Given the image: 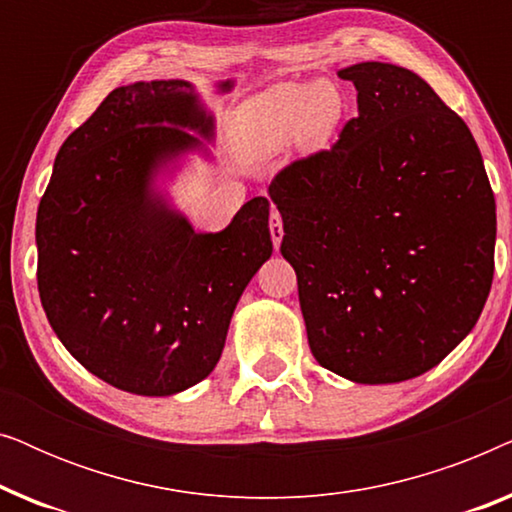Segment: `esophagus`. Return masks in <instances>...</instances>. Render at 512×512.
I'll return each instance as SVG.
<instances>
[{"label": "esophagus", "mask_w": 512, "mask_h": 512, "mask_svg": "<svg viewBox=\"0 0 512 512\" xmlns=\"http://www.w3.org/2000/svg\"><path fill=\"white\" fill-rule=\"evenodd\" d=\"M270 235H272V244H275V249H279V244H282V237H284V226H282V216H279L277 209H272L270 214Z\"/></svg>", "instance_id": "1"}]
</instances>
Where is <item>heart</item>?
Segmentation results:
<instances>
[{"label":"heart","instance_id":"heart-1","mask_svg":"<svg viewBox=\"0 0 512 512\" xmlns=\"http://www.w3.org/2000/svg\"><path fill=\"white\" fill-rule=\"evenodd\" d=\"M347 114V97L333 81H284L237 104L228 118L230 153L256 165L296 146L314 153L331 142Z\"/></svg>","mask_w":512,"mask_h":512}]
</instances>
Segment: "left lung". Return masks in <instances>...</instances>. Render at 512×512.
Wrapping results in <instances>:
<instances>
[{
  "instance_id": "1",
  "label": "left lung",
  "mask_w": 512,
  "mask_h": 512,
  "mask_svg": "<svg viewBox=\"0 0 512 512\" xmlns=\"http://www.w3.org/2000/svg\"><path fill=\"white\" fill-rule=\"evenodd\" d=\"M359 116L268 188L319 366L356 384L436 368L473 331L494 277L496 205L468 125L389 62L338 72Z\"/></svg>"
}]
</instances>
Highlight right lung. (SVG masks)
<instances>
[{"label": "right lung", "mask_w": 512, "mask_h": 512, "mask_svg": "<svg viewBox=\"0 0 512 512\" xmlns=\"http://www.w3.org/2000/svg\"><path fill=\"white\" fill-rule=\"evenodd\" d=\"M214 116L191 81L104 97L60 146L37 212V282L67 352L111 387L172 396L221 359L230 319L272 254L268 198L198 233L158 188L188 153L209 158Z\"/></svg>", "instance_id": "add662e5"}]
</instances>
